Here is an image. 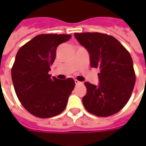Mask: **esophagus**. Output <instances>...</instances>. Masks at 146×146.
Segmentation results:
<instances>
[{"label":"esophagus","mask_w":146,"mask_h":146,"mask_svg":"<svg viewBox=\"0 0 146 146\" xmlns=\"http://www.w3.org/2000/svg\"><path fill=\"white\" fill-rule=\"evenodd\" d=\"M82 84V83L80 82V81H78L77 80H75V84H76V85H78V84Z\"/></svg>","instance_id":"34e87169"}]
</instances>
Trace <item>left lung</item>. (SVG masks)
<instances>
[{"label":"left lung","mask_w":146,"mask_h":146,"mask_svg":"<svg viewBox=\"0 0 146 146\" xmlns=\"http://www.w3.org/2000/svg\"><path fill=\"white\" fill-rule=\"evenodd\" d=\"M74 36L88 51L91 66L100 70L98 85L84 83V107L90 113L102 117L118 113L131 98L135 84L131 54L112 36L80 33H74Z\"/></svg>","instance_id":"8db88e82"}]
</instances>
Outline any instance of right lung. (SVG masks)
I'll list each match as a JSON object with an SVG mask.
<instances>
[{"mask_svg":"<svg viewBox=\"0 0 146 146\" xmlns=\"http://www.w3.org/2000/svg\"><path fill=\"white\" fill-rule=\"evenodd\" d=\"M71 35L40 34L18 51L11 69V79L19 100L26 110L40 118L60 114L66 107L74 88L72 78L61 80L48 74L57 47Z\"/></svg>","mask_w":146,"mask_h":146,"instance_id":"1","label":"right lung"}]
</instances>
